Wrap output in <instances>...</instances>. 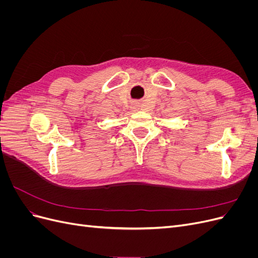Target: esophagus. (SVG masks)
Wrapping results in <instances>:
<instances>
[{"instance_id":"1","label":"esophagus","mask_w":258,"mask_h":258,"mask_svg":"<svg viewBox=\"0 0 258 258\" xmlns=\"http://www.w3.org/2000/svg\"><path fill=\"white\" fill-rule=\"evenodd\" d=\"M131 108H132V110H138L139 104L137 102H134V103H132V105H131Z\"/></svg>"}]
</instances>
